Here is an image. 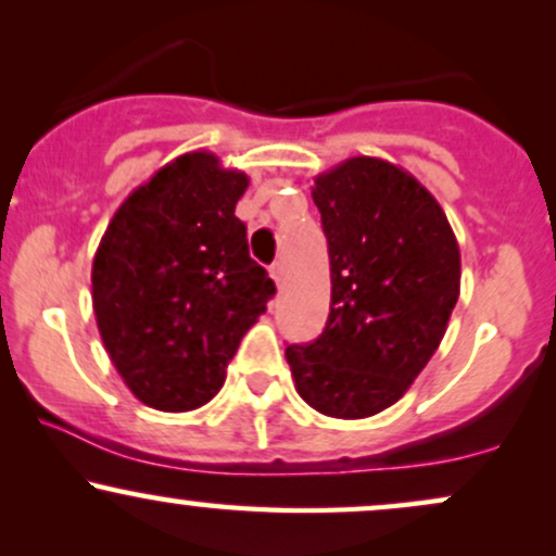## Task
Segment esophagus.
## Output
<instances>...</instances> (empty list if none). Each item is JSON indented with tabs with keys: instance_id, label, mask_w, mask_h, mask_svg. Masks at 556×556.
<instances>
[{
	"instance_id": "34e87169",
	"label": "esophagus",
	"mask_w": 556,
	"mask_h": 556,
	"mask_svg": "<svg viewBox=\"0 0 556 556\" xmlns=\"http://www.w3.org/2000/svg\"><path fill=\"white\" fill-rule=\"evenodd\" d=\"M269 274H271L274 282H277V287L282 285V279H285V264H282V261H277V264H271V266H269Z\"/></svg>"
}]
</instances>
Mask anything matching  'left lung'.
<instances>
[{
    "label": "left lung",
    "mask_w": 556,
    "mask_h": 556,
    "mask_svg": "<svg viewBox=\"0 0 556 556\" xmlns=\"http://www.w3.org/2000/svg\"><path fill=\"white\" fill-rule=\"evenodd\" d=\"M331 264V311L313 344L285 350L298 393L337 419L404 396L443 342L460 251L438 199L409 170L350 157L313 184Z\"/></svg>",
    "instance_id": "left-lung-1"
}]
</instances>
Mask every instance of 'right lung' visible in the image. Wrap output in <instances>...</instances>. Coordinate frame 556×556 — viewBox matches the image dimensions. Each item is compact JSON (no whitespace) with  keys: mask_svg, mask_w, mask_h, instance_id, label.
I'll return each mask as SVG.
<instances>
[{"mask_svg":"<svg viewBox=\"0 0 556 556\" xmlns=\"http://www.w3.org/2000/svg\"><path fill=\"white\" fill-rule=\"evenodd\" d=\"M243 170L186 152L137 186L92 258V311L113 367L142 404L191 412L217 396L274 282L249 256Z\"/></svg>","mask_w":556,"mask_h":556,"instance_id":"add662e5","label":"right lung"}]
</instances>
